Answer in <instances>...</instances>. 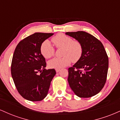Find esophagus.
<instances>
[{"mask_svg": "<svg viewBox=\"0 0 120 120\" xmlns=\"http://www.w3.org/2000/svg\"><path fill=\"white\" fill-rule=\"evenodd\" d=\"M60 71V69H56V73H58V72H59V71Z\"/></svg>", "mask_w": 120, "mask_h": 120, "instance_id": "esophagus-1", "label": "esophagus"}]
</instances>
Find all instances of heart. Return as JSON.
I'll use <instances>...</instances> for the list:
<instances>
[{
    "label": "heart",
    "instance_id": "b5f03b06",
    "mask_svg": "<svg viewBox=\"0 0 120 120\" xmlns=\"http://www.w3.org/2000/svg\"><path fill=\"white\" fill-rule=\"evenodd\" d=\"M54 45L58 49L63 48L62 57H55L48 63L51 68L60 69L67 67L72 61L77 62L83 53V47L78 41H73L71 37L64 34H59L52 39ZM40 51L45 58L49 59L55 54V49L49 40H45L41 44Z\"/></svg>",
    "mask_w": 120,
    "mask_h": 120
}]
</instances>
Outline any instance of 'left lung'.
Returning a JSON list of instances; mask_svg holds the SVG:
<instances>
[{
    "label": "left lung",
    "mask_w": 120,
    "mask_h": 120,
    "mask_svg": "<svg viewBox=\"0 0 120 120\" xmlns=\"http://www.w3.org/2000/svg\"><path fill=\"white\" fill-rule=\"evenodd\" d=\"M65 34L80 42L83 47L81 59L68 69L69 85L78 97L95 95L105 85L108 73V57L104 46L99 40L85 31Z\"/></svg>",
    "instance_id": "obj_1"
}]
</instances>
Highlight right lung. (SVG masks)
Wrapping results in <instances>:
<instances>
[{
  "label": "right lung",
  "mask_w": 120,
  "mask_h": 120,
  "mask_svg": "<svg viewBox=\"0 0 120 120\" xmlns=\"http://www.w3.org/2000/svg\"><path fill=\"white\" fill-rule=\"evenodd\" d=\"M53 34L35 33L21 41L15 49L11 64L12 77L18 92L27 100L43 99L56 74L54 69H45L46 60L40 51L42 42Z\"/></svg>",
  "instance_id": "obj_1"
}]
</instances>
